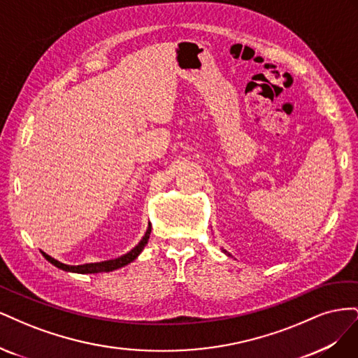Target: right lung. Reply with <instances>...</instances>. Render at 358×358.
Returning <instances> with one entry per match:
<instances>
[{"label": "right lung", "mask_w": 358, "mask_h": 358, "mask_svg": "<svg viewBox=\"0 0 358 358\" xmlns=\"http://www.w3.org/2000/svg\"><path fill=\"white\" fill-rule=\"evenodd\" d=\"M149 236H150V224L148 227V231L145 234V237L142 241H140V243L131 249L128 254L119 257L116 259H109V262H101V263H91V264H82V266H67V264H62L59 262H57L55 258L49 257L48 254L41 252L43 257H45L49 263H52L53 266H57L58 268H62V270H67V272H76V273H99V272H112V270L115 268H121L124 266H127L128 263H131L133 259H136L138 257V254L143 251L145 245L148 243L149 241Z\"/></svg>", "instance_id": "obj_1"}]
</instances>
